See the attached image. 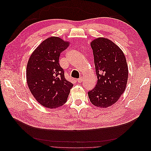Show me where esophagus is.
Listing matches in <instances>:
<instances>
[{"mask_svg":"<svg viewBox=\"0 0 151 151\" xmlns=\"http://www.w3.org/2000/svg\"><path fill=\"white\" fill-rule=\"evenodd\" d=\"M77 82L78 83H81L83 82V77H80V78L77 79Z\"/></svg>","mask_w":151,"mask_h":151,"instance_id":"34e87169","label":"esophagus"}]
</instances>
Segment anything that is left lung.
<instances>
[{"label":"left lung","mask_w":151,"mask_h":151,"mask_svg":"<svg viewBox=\"0 0 151 151\" xmlns=\"http://www.w3.org/2000/svg\"><path fill=\"white\" fill-rule=\"evenodd\" d=\"M98 81L88 92L89 98L97 107L115 104L124 92L128 80V66L122 50L112 41L98 38L91 42Z\"/></svg>","instance_id":"1"}]
</instances>
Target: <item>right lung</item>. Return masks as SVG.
Wrapping results in <instances>:
<instances>
[{
    "instance_id": "obj_1",
    "label": "right lung",
    "mask_w": 151,
    "mask_h": 151,
    "mask_svg": "<svg viewBox=\"0 0 151 151\" xmlns=\"http://www.w3.org/2000/svg\"><path fill=\"white\" fill-rule=\"evenodd\" d=\"M70 43L52 36L32 53L26 68V81L31 94L40 104L48 108L64 104L73 84L67 81L59 64L60 53Z\"/></svg>"
}]
</instances>
